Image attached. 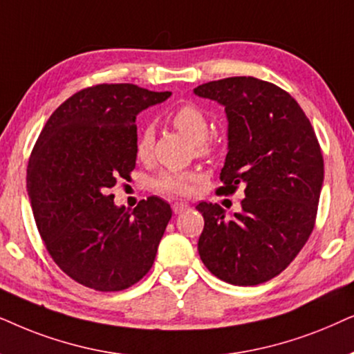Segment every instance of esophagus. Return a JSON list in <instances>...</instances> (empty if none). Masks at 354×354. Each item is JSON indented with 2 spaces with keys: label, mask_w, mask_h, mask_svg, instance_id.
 <instances>
[{
  "label": "esophagus",
  "mask_w": 354,
  "mask_h": 354,
  "mask_svg": "<svg viewBox=\"0 0 354 354\" xmlns=\"http://www.w3.org/2000/svg\"><path fill=\"white\" fill-rule=\"evenodd\" d=\"M171 209H173V212L174 214H181V212H185V210H187L189 209V204H187V202H173V205H171Z\"/></svg>",
  "instance_id": "1"
}]
</instances>
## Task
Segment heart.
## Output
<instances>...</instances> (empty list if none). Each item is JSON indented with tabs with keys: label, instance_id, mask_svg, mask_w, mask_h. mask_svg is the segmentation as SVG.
Returning a JSON list of instances; mask_svg holds the SVG:
<instances>
[{
	"label": "heart",
	"instance_id": "heart-1",
	"mask_svg": "<svg viewBox=\"0 0 354 354\" xmlns=\"http://www.w3.org/2000/svg\"><path fill=\"white\" fill-rule=\"evenodd\" d=\"M169 121L183 136L196 142V150L199 155L214 153L215 145L207 140L209 134V121H207L205 113L201 110L194 103H185L178 106L171 113ZM153 133L152 129H144L140 133L138 142H136V155L140 162H147L152 153ZM201 181V174L194 169H181V171H162L158 176H155L153 187L158 192L168 196H187L191 194L197 183Z\"/></svg>",
	"mask_w": 354,
	"mask_h": 354
}]
</instances>
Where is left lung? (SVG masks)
Here are the masks:
<instances>
[{
    "instance_id": "8db88e82",
    "label": "left lung",
    "mask_w": 354,
    "mask_h": 354,
    "mask_svg": "<svg viewBox=\"0 0 354 354\" xmlns=\"http://www.w3.org/2000/svg\"><path fill=\"white\" fill-rule=\"evenodd\" d=\"M225 106L228 153L216 192L244 186L241 212L226 218L218 204L201 202L197 249L216 279L254 286L285 270L313 233L324 183V158L298 102L275 84L226 77L194 88Z\"/></svg>"
}]
</instances>
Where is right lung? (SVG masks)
Here are the masks:
<instances>
[{"label":"right lung","instance_id":"right-lung-1","mask_svg":"<svg viewBox=\"0 0 354 354\" xmlns=\"http://www.w3.org/2000/svg\"><path fill=\"white\" fill-rule=\"evenodd\" d=\"M171 95L134 84L82 88L56 108L27 167V192L45 248L87 288L121 291L150 270L171 207L157 196L133 214L110 189L136 168V116Z\"/></svg>","mask_w":354,"mask_h":354}]
</instances>
